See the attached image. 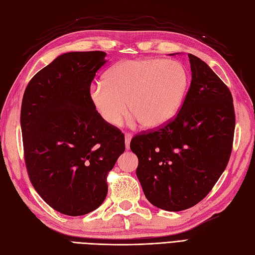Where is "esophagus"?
I'll list each match as a JSON object with an SVG mask.
<instances>
[{"label":"esophagus","instance_id":"34e87169","mask_svg":"<svg viewBox=\"0 0 255 255\" xmlns=\"http://www.w3.org/2000/svg\"><path fill=\"white\" fill-rule=\"evenodd\" d=\"M132 137H133V135L129 134V133L126 134V136H125V141H126V148L127 149L129 148V142H130V139H132Z\"/></svg>","mask_w":255,"mask_h":255}]
</instances>
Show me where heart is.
Returning <instances> with one entry per match:
<instances>
[{"label": "heart", "instance_id": "1", "mask_svg": "<svg viewBox=\"0 0 255 255\" xmlns=\"http://www.w3.org/2000/svg\"><path fill=\"white\" fill-rule=\"evenodd\" d=\"M189 75L177 61L137 59L122 61L107 72L104 81L91 86L93 105L108 125L119 126L130 111L147 128H157L180 111Z\"/></svg>", "mask_w": 255, "mask_h": 255}]
</instances>
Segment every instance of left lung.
Segmentation results:
<instances>
[{"label":"left lung","instance_id":"left-lung-1","mask_svg":"<svg viewBox=\"0 0 255 255\" xmlns=\"http://www.w3.org/2000/svg\"><path fill=\"white\" fill-rule=\"evenodd\" d=\"M188 56L192 80L177 117L129 144L144 196L167 211L193 207L209 193L229 163L235 130L229 88L204 61Z\"/></svg>","mask_w":255,"mask_h":255}]
</instances>
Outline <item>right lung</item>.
<instances>
[{"instance_id": "1", "label": "right lung", "mask_w": 255, "mask_h": 255, "mask_svg": "<svg viewBox=\"0 0 255 255\" xmlns=\"http://www.w3.org/2000/svg\"><path fill=\"white\" fill-rule=\"evenodd\" d=\"M104 51L61 54L34 76L23 94L20 125L34 189L63 215L99 208L106 177L125 152V135L102 118L90 96Z\"/></svg>"}]
</instances>
